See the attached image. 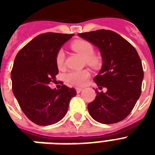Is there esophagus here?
I'll use <instances>...</instances> for the list:
<instances>
[{
    "instance_id": "obj_1",
    "label": "esophagus",
    "mask_w": 155,
    "mask_h": 155,
    "mask_svg": "<svg viewBox=\"0 0 155 155\" xmlns=\"http://www.w3.org/2000/svg\"><path fill=\"white\" fill-rule=\"evenodd\" d=\"M82 88H80V87H77V88H76V92H77V93H80V92H81V91H82Z\"/></svg>"
}]
</instances>
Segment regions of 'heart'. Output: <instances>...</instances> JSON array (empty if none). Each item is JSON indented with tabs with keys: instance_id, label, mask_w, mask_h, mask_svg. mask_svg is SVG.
Listing matches in <instances>:
<instances>
[{
	"instance_id": "heart-1",
	"label": "heart",
	"mask_w": 155,
	"mask_h": 155,
	"mask_svg": "<svg viewBox=\"0 0 155 155\" xmlns=\"http://www.w3.org/2000/svg\"><path fill=\"white\" fill-rule=\"evenodd\" d=\"M71 49L76 53L85 58V62L87 65L92 68H98L101 64V59L99 56L94 54V47L93 45L87 40L78 39L75 40L71 44ZM65 61V53L63 50L60 49L57 52L55 56L56 65L59 69L63 68ZM90 76V73L87 70L75 71L68 73L66 76V80L68 84L73 86H83L87 82Z\"/></svg>"
}]
</instances>
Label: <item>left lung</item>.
<instances>
[{"label": "left lung", "mask_w": 155, "mask_h": 155, "mask_svg": "<svg viewBox=\"0 0 155 155\" xmlns=\"http://www.w3.org/2000/svg\"><path fill=\"white\" fill-rule=\"evenodd\" d=\"M99 48L103 66L93 79L107 92H99L88 104L87 109L95 120L114 124L127 117L141 96L144 71L141 58L134 47L112 30H98L79 34Z\"/></svg>", "instance_id": "obj_1"}]
</instances>
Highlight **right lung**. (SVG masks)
<instances>
[{
	"label": "right lung",
	"mask_w": 155,
	"mask_h": 155,
	"mask_svg": "<svg viewBox=\"0 0 155 155\" xmlns=\"http://www.w3.org/2000/svg\"><path fill=\"white\" fill-rule=\"evenodd\" d=\"M74 34L46 33L38 35L18 51L11 71L12 89L22 112L32 122L50 125L64 117L75 88L62 85L51 89L58 69L55 56Z\"/></svg>",
	"instance_id": "add662e5"
}]
</instances>
